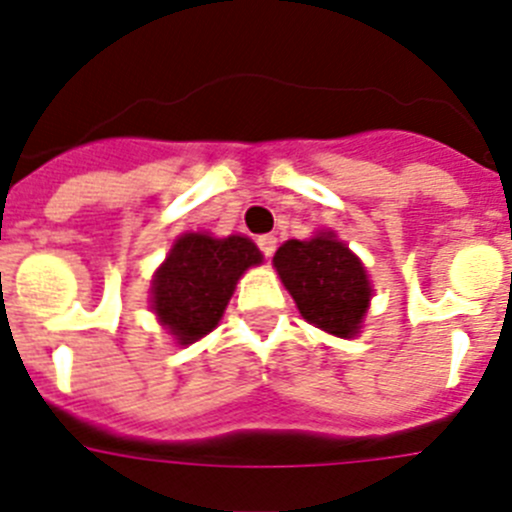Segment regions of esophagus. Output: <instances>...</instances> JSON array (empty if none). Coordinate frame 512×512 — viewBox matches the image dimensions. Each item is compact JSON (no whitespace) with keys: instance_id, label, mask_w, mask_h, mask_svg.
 <instances>
[{"instance_id":"esophagus-1","label":"esophagus","mask_w":512,"mask_h":512,"mask_svg":"<svg viewBox=\"0 0 512 512\" xmlns=\"http://www.w3.org/2000/svg\"><path fill=\"white\" fill-rule=\"evenodd\" d=\"M257 247H260L265 257H273L275 247H278V237H273V234H262V237L257 239Z\"/></svg>"}]
</instances>
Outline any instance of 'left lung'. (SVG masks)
<instances>
[{"label":"left lung","mask_w":512,"mask_h":512,"mask_svg":"<svg viewBox=\"0 0 512 512\" xmlns=\"http://www.w3.org/2000/svg\"><path fill=\"white\" fill-rule=\"evenodd\" d=\"M273 265L308 324L349 339L359 331L370 308L372 285L357 255L334 232L288 239Z\"/></svg>","instance_id":"left-lung-1"}]
</instances>
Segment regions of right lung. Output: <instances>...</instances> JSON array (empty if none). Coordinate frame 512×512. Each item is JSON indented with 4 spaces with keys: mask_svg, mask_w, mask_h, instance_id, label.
Wrapping results in <instances>:
<instances>
[{
    "mask_svg": "<svg viewBox=\"0 0 512 512\" xmlns=\"http://www.w3.org/2000/svg\"><path fill=\"white\" fill-rule=\"evenodd\" d=\"M262 262V252L242 234L216 239L188 232L176 239L155 270L150 308L178 344L199 342L224 316L237 280Z\"/></svg>",
    "mask_w": 512,
    "mask_h": 512,
    "instance_id": "right-lung-1",
    "label": "right lung"
}]
</instances>
